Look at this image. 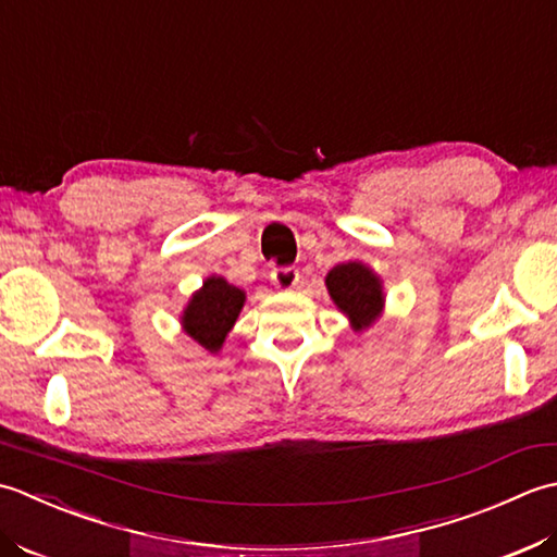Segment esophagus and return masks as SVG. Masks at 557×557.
<instances>
[{"mask_svg":"<svg viewBox=\"0 0 557 557\" xmlns=\"http://www.w3.org/2000/svg\"><path fill=\"white\" fill-rule=\"evenodd\" d=\"M298 281H300V274H298V269H293V267H281V269L271 271V283H274L278 290H293L295 286H298Z\"/></svg>","mask_w":557,"mask_h":557,"instance_id":"1","label":"esophagus"}]
</instances>
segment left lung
<instances>
[{
    "mask_svg": "<svg viewBox=\"0 0 557 557\" xmlns=\"http://www.w3.org/2000/svg\"><path fill=\"white\" fill-rule=\"evenodd\" d=\"M329 298L336 310L344 312L354 332H366L384 312L382 278L362 262L338 264L329 271L326 278Z\"/></svg>",
    "mask_w": 557,
    "mask_h": 557,
    "instance_id": "1",
    "label": "left lung"
}]
</instances>
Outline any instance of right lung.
<instances>
[{
    "instance_id": "right-lung-1",
    "label": "right lung",
    "mask_w": 557,
    "mask_h": 557,
    "mask_svg": "<svg viewBox=\"0 0 557 557\" xmlns=\"http://www.w3.org/2000/svg\"><path fill=\"white\" fill-rule=\"evenodd\" d=\"M245 290L233 286L223 276H207L201 288L191 293L183 314H180L183 332L209 354H221L225 336L231 334L245 308Z\"/></svg>"
}]
</instances>
